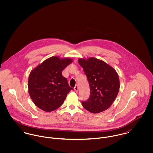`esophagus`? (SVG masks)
I'll return each mask as SVG.
<instances>
[{"label":"esophagus","instance_id":"esophagus-1","mask_svg":"<svg viewBox=\"0 0 153 153\" xmlns=\"http://www.w3.org/2000/svg\"><path fill=\"white\" fill-rule=\"evenodd\" d=\"M74 90L75 91H78V85H75V87H74Z\"/></svg>","mask_w":153,"mask_h":153}]
</instances>
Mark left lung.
<instances>
[{"instance_id": "obj_1", "label": "left lung", "mask_w": 153, "mask_h": 153, "mask_svg": "<svg viewBox=\"0 0 153 153\" xmlns=\"http://www.w3.org/2000/svg\"><path fill=\"white\" fill-rule=\"evenodd\" d=\"M87 75L90 87V97L82 102L89 112L96 114L109 108L120 89V79L116 71L104 61L91 57L78 59Z\"/></svg>"}]
</instances>
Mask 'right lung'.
Segmentation results:
<instances>
[{
    "mask_svg": "<svg viewBox=\"0 0 153 153\" xmlns=\"http://www.w3.org/2000/svg\"><path fill=\"white\" fill-rule=\"evenodd\" d=\"M73 62L72 58L54 56L48 58L31 71L28 78V92L36 107L46 112L60 107L72 88L62 71Z\"/></svg>",
    "mask_w": 153,
    "mask_h": 153,
    "instance_id": "right-lung-1",
    "label": "right lung"
}]
</instances>
